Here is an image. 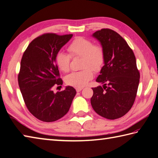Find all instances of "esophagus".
I'll list each match as a JSON object with an SVG mask.
<instances>
[{
    "instance_id": "esophagus-1",
    "label": "esophagus",
    "mask_w": 158,
    "mask_h": 158,
    "mask_svg": "<svg viewBox=\"0 0 158 158\" xmlns=\"http://www.w3.org/2000/svg\"><path fill=\"white\" fill-rule=\"evenodd\" d=\"M82 89H83L82 87H77V88H76V90L77 92H80V91H82Z\"/></svg>"
}]
</instances>
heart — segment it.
Instances as JSON below:
<instances>
[{
    "mask_svg": "<svg viewBox=\"0 0 158 158\" xmlns=\"http://www.w3.org/2000/svg\"><path fill=\"white\" fill-rule=\"evenodd\" d=\"M67 50L70 55L60 51L56 54L55 63L60 71L67 72L70 69L71 56L82 57L80 67L82 69L67 75L65 82L70 86L82 87L93 78V71L98 72L102 69L104 63V50L87 39L77 37L69 45Z\"/></svg>",
    "mask_w": 158,
    "mask_h": 158,
    "instance_id": "obj_1",
    "label": "heart"
}]
</instances>
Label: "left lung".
<instances>
[{"label": "left lung", "instance_id": "left-lung-1", "mask_svg": "<svg viewBox=\"0 0 158 158\" xmlns=\"http://www.w3.org/2000/svg\"><path fill=\"white\" fill-rule=\"evenodd\" d=\"M104 52V65L96 79L103 84L92 88L91 104L99 115L116 119L128 112L134 103L140 80L136 57L117 32L102 28L93 34Z\"/></svg>", "mask_w": 158, "mask_h": 158}]
</instances>
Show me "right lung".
<instances>
[{"label":"right lung","instance_id":"obj_1","mask_svg":"<svg viewBox=\"0 0 158 158\" xmlns=\"http://www.w3.org/2000/svg\"><path fill=\"white\" fill-rule=\"evenodd\" d=\"M73 35L46 33L31 41L22 56L18 85L31 113L44 122L55 121L69 111L76 91L67 86L54 93V86H61L55 56Z\"/></svg>","mask_w":158,"mask_h":158}]
</instances>
